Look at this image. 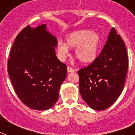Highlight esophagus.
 I'll list each match as a JSON object with an SVG mask.
<instances>
[{
  "label": "esophagus",
  "instance_id": "obj_1",
  "mask_svg": "<svg viewBox=\"0 0 135 135\" xmlns=\"http://www.w3.org/2000/svg\"><path fill=\"white\" fill-rule=\"evenodd\" d=\"M67 70H68V73H70V72H73V71H74V70L71 68V67H70V66H68Z\"/></svg>",
  "mask_w": 135,
  "mask_h": 135
}]
</instances>
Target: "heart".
<instances>
[{
	"mask_svg": "<svg viewBox=\"0 0 135 135\" xmlns=\"http://www.w3.org/2000/svg\"><path fill=\"white\" fill-rule=\"evenodd\" d=\"M66 43L58 41L57 55L64 61L69 55L68 47L75 48V56L83 64H90L96 59L101 45V37L90 30H79L71 32L65 36Z\"/></svg>",
	"mask_w": 135,
	"mask_h": 135,
	"instance_id": "heart-1",
	"label": "heart"
}]
</instances>
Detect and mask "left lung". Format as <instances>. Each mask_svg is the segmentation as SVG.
I'll return each instance as SVG.
<instances>
[{
	"label": "left lung",
	"instance_id": "obj_1",
	"mask_svg": "<svg viewBox=\"0 0 135 135\" xmlns=\"http://www.w3.org/2000/svg\"><path fill=\"white\" fill-rule=\"evenodd\" d=\"M127 71L124 42L112 27L99 55L91 64L78 70L82 99L95 110L108 109L123 90Z\"/></svg>",
	"mask_w": 135,
	"mask_h": 135
}]
</instances>
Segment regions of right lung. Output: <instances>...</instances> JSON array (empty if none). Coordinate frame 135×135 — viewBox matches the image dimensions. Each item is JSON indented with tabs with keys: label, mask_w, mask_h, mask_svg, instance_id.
<instances>
[{
	"label": "right lung",
	"mask_w": 135,
	"mask_h": 135,
	"mask_svg": "<svg viewBox=\"0 0 135 135\" xmlns=\"http://www.w3.org/2000/svg\"><path fill=\"white\" fill-rule=\"evenodd\" d=\"M57 45L46 24L27 26L14 41L8 73L15 93L28 108L47 110L58 100L67 66L56 57Z\"/></svg>",
	"instance_id": "right-lung-1"
}]
</instances>
